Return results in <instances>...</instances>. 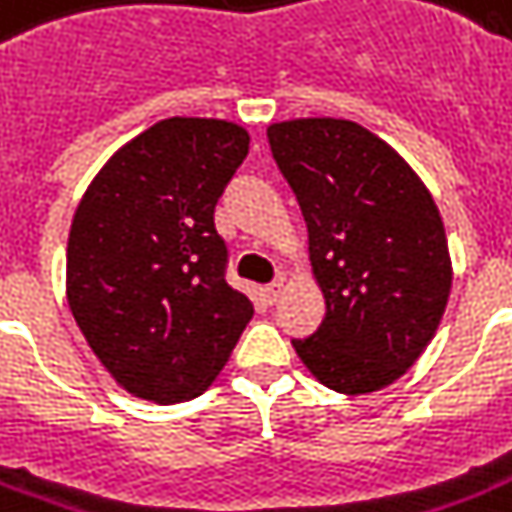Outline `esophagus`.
<instances>
[{"mask_svg": "<svg viewBox=\"0 0 512 512\" xmlns=\"http://www.w3.org/2000/svg\"><path fill=\"white\" fill-rule=\"evenodd\" d=\"M281 292H284V279L279 276V279L271 281V284L265 287V297H268V303H276V300L281 297Z\"/></svg>", "mask_w": 512, "mask_h": 512, "instance_id": "obj_1", "label": "esophagus"}]
</instances>
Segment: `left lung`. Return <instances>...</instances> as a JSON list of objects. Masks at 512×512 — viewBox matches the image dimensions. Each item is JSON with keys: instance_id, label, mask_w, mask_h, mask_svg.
Instances as JSON below:
<instances>
[{"instance_id": "1", "label": "left lung", "mask_w": 512, "mask_h": 512, "mask_svg": "<svg viewBox=\"0 0 512 512\" xmlns=\"http://www.w3.org/2000/svg\"><path fill=\"white\" fill-rule=\"evenodd\" d=\"M295 191L327 316L297 356L337 393L396 382L428 348L452 289V260L433 196L393 148L345 119L268 127Z\"/></svg>"}]
</instances>
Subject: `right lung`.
<instances>
[{
	"label": "right lung",
	"mask_w": 512,
	"mask_h": 512,
	"mask_svg": "<svg viewBox=\"0 0 512 512\" xmlns=\"http://www.w3.org/2000/svg\"><path fill=\"white\" fill-rule=\"evenodd\" d=\"M223 119H164L119 148L76 207L66 295L92 353L132 396H201L252 319L225 281L215 204L247 159Z\"/></svg>",
	"instance_id": "obj_1"
}]
</instances>
